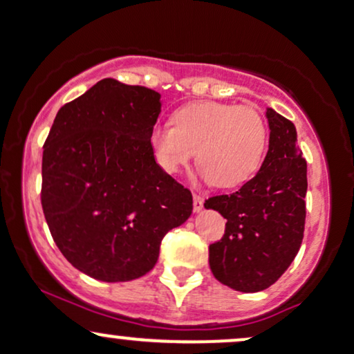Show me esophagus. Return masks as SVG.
Masks as SVG:
<instances>
[{
  "instance_id": "1",
  "label": "esophagus",
  "mask_w": 354,
  "mask_h": 354,
  "mask_svg": "<svg viewBox=\"0 0 354 354\" xmlns=\"http://www.w3.org/2000/svg\"><path fill=\"white\" fill-rule=\"evenodd\" d=\"M203 208V197L198 194H194V210L200 212Z\"/></svg>"
}]
</instances>
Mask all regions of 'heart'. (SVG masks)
Wrapping results in <instances>:
<instances>
[{"mask_svg": "<svg viewBox=\"0 0 354 354\" xmlns=\"http://www.w3.org/2000/svg\"><path fill=\"white\" fill-rule=\"evenodd\" d=\"M157 160L174 174L197 151L198 176L231 189L259 169L268 144V126L254 108L200 102L180 108L174 124H157L151 134Z\"/></svg>", "mask_w": 354, "mask_h": 354, "instance_id": "1", "label": "heart"}]
</instances>
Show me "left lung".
<instances>
[{"label":"left lung","instance_id":"8db88e82","mask_svg":"<svg viewBox=\"0 0 354 354\" xmlns=\"http://www.w3.org/2000/svg\"><path fill=\"white\" fill-rule=\"evenodd\" d=\"M269 151L259 172L205 208L226 218L225 234L208 246L216 281L239 292L272 286L297 256L305 230L307 162L292 121L268 110Z\"/></svg>","mask_w":354,"mask_h":354}]
</instances>
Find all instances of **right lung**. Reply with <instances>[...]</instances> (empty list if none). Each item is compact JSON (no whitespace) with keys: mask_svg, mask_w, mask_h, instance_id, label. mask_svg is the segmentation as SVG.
<instances>
[{"mask_svg":"<svg viewBox=\"0 0 354 354\" xmlns=\"http://www.w3.org/2000/svg\"><path fill=\"white\" fill-rule=\"evenodd\" d=\"M160 95L103 78L57 113L42 152L41 203L65 259L86 276L147 274L165 234L190 216L189 189L154 159Z\"/></svg>","mask_w":354,"mask_h":354,"instance_id":"add662e5","label":"right lung"}]
</instances>
